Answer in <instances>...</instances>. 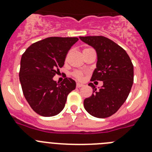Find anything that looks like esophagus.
I'll use <instances>...</instances> for the list:
<instances>
[{"label":"esophagus","mask_w":152,"mask_h":152,"mask_svg":"<svg viewBox=\"0 0 152 152\" xmlns=\"http://www.w3.org/2000/svg\"><path fill=\"white\" fill-rule=\"evenodd\" d=\"M76 86H77V88H80V87H83V83H77V84H76Z\"/></svg>","instance_id":"obj_1"}]
</instances>
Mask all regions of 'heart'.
<instances>
[{
  "instance_id": "heart-1",
  "label": "heart",
  "mask_w": 152,
  "mask_h": 152,
  "mask_svg": "<svg viewBox=\"0 0 152 152\" xmlns=\"http://www.w3.org/2000/svg\"><path fill=\"white\" fill-rule=\"evenodd\" d=\"M85 50V49H84ZM73 75L78 80H81L83 77V73L82 72H79V71H76L73 73Z\"/></svg>"
}]
</instances>
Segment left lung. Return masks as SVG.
I'll return each instance as SVG.
<instances>
[{"mask_svg":"<svg viewBox=\"0 0 152 152\" xmlns=\"http://www.w3.org/2000/svg\"><path fill=\"white\" fill-rule=\"evenodd\" d=\"M83 42L95 49L96 69L91 80L103 81L96 88L93 83V94L83 101L86 111L92 116L105 118L117 112L127 99L133 83V65L122 47L103 36L79 37Z\"/></svg>","mask_w":152,"mask_h":152,"instance_id":"1","label":"left lung"}]
</instances>
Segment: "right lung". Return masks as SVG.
Instances as JSON below:
<instances>
[{
	"instance_id": "1",
	"label": "right lung",
	"mask_w": 152,
	"mask_h": 152,
	"mask_svg": "<svg viewBox=\"0 0 152 152\" xmlns=\"http://www.w3.org/2000/svg\"><path fill=\"white\" fill-rule=\"evenodd\" d=\"M77 37H50L32 44L22 54L19 80L31 108L43 117H52L64 108L67 96L76 83L65 77L62 83L53 79L65 63L67 53Z\"/></svg>"
}]
</instances>
